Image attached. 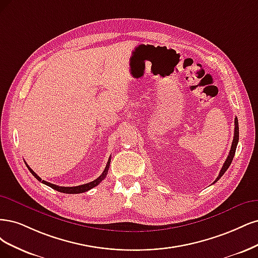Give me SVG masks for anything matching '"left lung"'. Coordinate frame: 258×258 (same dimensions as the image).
Wrapping results in <instances>:
<instances>
[{
	"label": "left lung",
	"instance_id": "1",
	"mask_svg": "<svg viewBox=\"0 0 258 258\" xmlns=\"http://www.w3.org/2000/svg\"><path fill=\"white\" fill-rule=\"evenodd\" d=\"M238 141H239V125H238V119L235 118V133H234V140H232V144H231V148H230V151H229V154L227 156V159L225 161V163H224L223 167L219 173V177L215 179V181L213 182V183H215L224 173H225V171L228 169V167L231 164V161L232 159H234L235 156V153H236V149H237V145H238Z\"/></svg>",
	"mask_w": 258,
	"mask_h": 258
}]
</instances>
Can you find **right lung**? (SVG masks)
I'll use <instances>...</instances> for the list:
<instances>
[{"label":"right lung","instance_id":"add662e5","mask_svg":"<svg viewBox=\"0 0 258 258\" xmlns=\"http://www.w3.org/2000/svg\"><path fill=\"white\" fill-rule=\"evenodd\" d=\"M109 165H110V157H109V160H108L106 167H105V169H104V171H103V173L101 174V176H99L97 179H95V180L92 181V182H89V183L82 184V185H78V186H59V185H55V184H52V183H49V182H47V181H45V180H41V178H39V177L37 176V174L29 167L28 165H27V167L29 168V170L31 171V173L33 174V176H34L38 181H40L41 183H44V184H46V185H48V186H50L51 188L57 190V192L66 193V194H79V193H85V192H87V190H89V189H91V188H93V187H95L96 185H98L99 183H101V182H102V181L106 178V176H107L108 169H109Z\"/></svg>","mask_w":258,"mask_h":258}]
</instances>
